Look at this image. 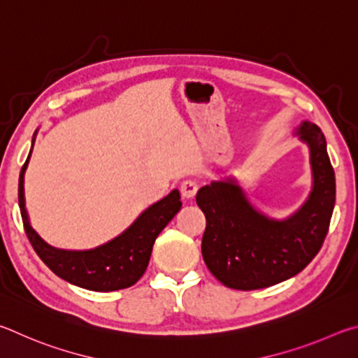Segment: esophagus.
Masks as SVG:
<instances>
[{
  "mask_svg": "<svg viewBox=\"0 0 358 358\" xmlns=\"http://www.w3.org/2000/svg\"><path fill=\"white\" fill-rule=\"evenodd\" d=\"M198 192V184L195 182V180H184L182 184H180V195H182L185 199H192L195 198Z\"/></svg>",
  "mask_w": 358,
  "mask_h": 358,
  "instance_id": "34e87169",
  "label": "esophagus"
}]
</instances>
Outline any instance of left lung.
Segmentation results:
<instances>
[{
  "instance_id": "8db88e82",
  "label": "left lung",
  "mask_w": 358,
  "mask_h": 358,
  "mask_svg": "<svg viewBox=\"0 0 358 358\" xmlns=\"http://www.w3.org/2000/svg\"><path fill=\"white\" fill-rule=\"evenodd\" d=\"M297 135L310 148L313 189L286 220L256 210L234 179L214 180L196 193L206 215L203 258L227 287L252 291L281 283L302 272L322 247L335 208V171L316 124L303 121Z\"/></svg>"
}]
</instances>
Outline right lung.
I'll return each mask as SVG.
<instances>
[{
	"instance_id": "right-lung-1",
	"label": "right lung",
	"mask_w": 358,
	"mask_h": 358,
	"mask_svg": "<svg viewBox=\"0 0 358 358\" xmlns=\"http://www.w3.org/2000/svg\"><path fill=\"white\" fill-rule=\"evenodd\" d=\"M31 152L18 178V206L24 233L39 258L59 278L90 291L110 292L135 285L146 272L157 236L180 210L182 203L179 190H173L168 196L150 206L121 236L103 245L83 252L55 248L33 229L24 209L23 179Z\"/></svg>"
}]
</instances>
